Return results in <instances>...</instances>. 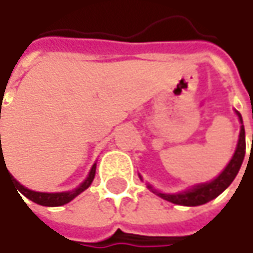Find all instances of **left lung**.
<instances>
[{"label": "left lung", "mask_w": 253, "mask_h": 253, "mask_svg": "<svg viewBox=\"0 0 253 253\" xmlns=\"http://www.w3.org/2000/svg\"><path fill=\"white\" fill-rule=\"evenodd\" d=\"M236 114L239 117V121L242 122L241 114L238 111H236ZM245 151H246V142H245V128L244 125H242L236 151L233 154L230 163L226 166V169L222 171V174L219 177H216L213 181L205 183V184H199V186L187 190V191L175 193V194L160 193V191L153 189L151 186H148V189L151 190L153 193H155L157 196H160L161 199H164L167 202H171L174 205H180V206H200V205H205V203H208L210 200L216 199L220 193H223L230 186V183L235 180L236 174L239 172V169H241V166L244 163Z\"/></svg>", "instance_id": "left-lung-1"}]
</instances>
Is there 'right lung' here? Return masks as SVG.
Returning a JSON list of instances; mask_svg holds the SVG:
<instances>
[{"label":"right lung","instance_id":"obj_1","mask_svg":"<svg viewBox=\"0 0 253 253\" xmlns=\"http://www.w3.org/2000/svg\"><path fill=\"white\" fill-rule=\"evenodd\" d=\"M2 160H4V155H1L0 157V164ZM5 167H7V166H5ZM95 172H96V164H93V167H92V170L89 172L87 178L82 183L78 189L72 190V191H63V193H39V191H33V190H28L26 189L24 186H21V184H20L17 180H14L12 177H11V178L14 180L17 190H18L21 194H24L27 199H30L31 202H34V203H37V205H42V206H51V208H53V206H63L66 203H69L70 200H73L78 194H81L82 191H84V190L87 189V187L92 184L93 178H95ZM9 175H11V174H9Z\"/></svg>","mask_w":253,"mask_h":253}]
</instances>
